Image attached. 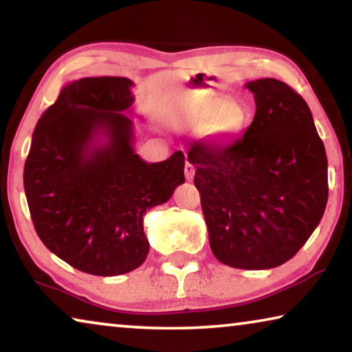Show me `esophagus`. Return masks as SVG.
<instances>
[{"instance_id":"obj_1","label":"esophagus","mask_w":352,"mask_h":352,"mask_svg":"<svg viewBox=\"0 0 352 352\" xmlns=\"http://www.w3.org/2000/svg\"><path fill=\"white\" fill-rule=\"evenodd\" d=\"M194 174H195L194 166H192V164H189V163H186V166H184V177H186V180H188V182H192Z\"/></svg>"}]
</instances>
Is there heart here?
Returning a JSON list of instances; mask_svg holds the SVG:
<instances>
[{
  "instance_id": "1",
  "label": "heart",
  "mask_w": 352,
  "mask_h": 352,
  "mask_svg": "<svg viewBox=\"0 0 352 352\" xmlns=\"http://www.w3.org/2000/svg\"><path fill=\"white\" fill-rule=\"evenodd\" d=\"M248 118L245 107L230 102L217 94L194 93L175 113L174 124L190 132H210L212 135H233L243 127Z\"/></svg>"
}]
</instances>
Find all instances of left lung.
<instances>
[{"label":"left lung","instance_id":"obj_1","mask_svg":"<svg viewBox=\"0 0 352 352\" xmlns=\"http://www.w3.org/2000/svg\"><path fill=\"white\" fill-rule=\"evenodd\" d=\"M256 113L243 135L194 142L210 247L225 265L273 269L294 258L317 228L327 201V158L311 109L278 79L247 82Z\"/></svg>","mask_w":352,"mask_h":352}]
</instances>
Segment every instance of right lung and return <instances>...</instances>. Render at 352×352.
Instances as JSON below:
<instances>
[{
	"mask_svg": "<svg viewBox=\"0 0 352 352\" xmlns=\"http://www.w3.org/2000/svg\"><path fill=\"white\" fill-rule=\"evenodd\" d=\"M133 82L83 77L38 119L25 163V192L41 242L74 269L129 273L146 261L144 214L184 183V155L160 163L135 152Z\"/></svg>",
	"mask_w": 352,
	"mask_h": 352,
	"instance_id": "1",
	"label": "right lung"
}]
</instances>
